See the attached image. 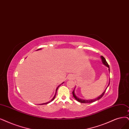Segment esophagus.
<instances>
[{"mask_svg":"<svg viewBox=\"0 0 129 129\" xmlns=\"http://www.w3.org/2000/svg\"><path fill=\"white\" fill-rule=\"evenodd\" d=\"M73 78V77L72 75H70L68 77V79H72Z\"/></svg>","mask_w":129,"mask_h":129,"instance_id":"esophagus-1","label":"esophagus"}]
</instances>
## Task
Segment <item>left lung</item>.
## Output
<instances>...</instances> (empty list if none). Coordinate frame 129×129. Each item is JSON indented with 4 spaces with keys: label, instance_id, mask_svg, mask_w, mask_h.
<instances>
[{
    "label": "left lung",
    "instance_id": "1",
    "mask_svg": "<svg viewBox=\"0 0 129 129\" xmlns=\"http://www.w3.org/2000/svg\"><path fill=\"white\" fill-rule=\"evenodd\" d=\"M101 59H102V63H103L104 65L106 66L108 68V71H109H109H110V70H109V65H108V63H107V61H106V60L105 58L103 56H101ZM109 84H110V79H109V80L108 84V85H107V88L105 89V90H104V91L103 92V93H102V94L100 95V96H99V97H98L97 98H95V99H93L85 100V99H82L79 98L78 96H76V94H75V92H74V91H75V88H74V90H73V91L72 92L73 96L74 98L76 100H77V101L78 102H80V103H93V102H96V101H98V100L100 99H101V98L104 96V94H105V91H106V89H107V87L109 86Z\"/></svg>",
    "mask_w": 129,
    "mask_h": 129
}]
</instances>
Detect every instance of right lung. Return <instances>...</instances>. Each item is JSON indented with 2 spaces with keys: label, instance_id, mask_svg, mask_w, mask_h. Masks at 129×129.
<instances>
[{
  "label": "right lung",
  "instance_id": "add662e5",
  "mask_svg": "<svg viewBox=\"0 0 129 129\" xmlns=\"http://www.w3.org/2000/svg\"><path fill=\"white\" fill-rule=\"evenodd\" d=\"M41 48H40V49H38L37 50H41ZM64 82H63V83H62L61 84H63ZM61 84H60L59 85H58V87H57V88H56V92H55V96H54V97L53 98H52V99L51 100V101H49V102H47V103H44V104H41V105H44V104H48V103H50L51 102H52V101H53V100L55 98V97H56V92H57V89H58V87L60 86V85H61Z\"/></svg>",
  "mask_w": 129,
  "mask_h": 129
}]
</instances>
